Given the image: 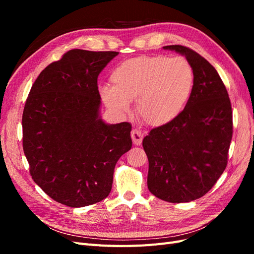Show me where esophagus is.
I'll use <instances>...</instances> for the list:
<instances>
[{
    "label": "esophagus",
    "mask_w": 254,
    "mask_h": 254,
    "mask_svg": "<svg viewBox=\"0 0 254 254\" xmlns=\"http://www.w3.org/2000/svg\"><path fill=\"white\" fill-rule=\"evenodd\" d=\"M131 139L134 145H141L143 140V133L137 129H133L131 131Z\"/></svg>",
    "instance_id": "obj_1"
}]
</instances>
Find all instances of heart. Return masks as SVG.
Segmentation results:
<instances>
[{"label": "heart", "instance_id": "obj_1", "mask_svg": "<svg viewBox=\"0 0 254 254\" xmlns=\"http://www.w3.org/2000/svg\"><path fill=\"white\" fill-rule=\"evenodd\" d=\"M194 71L186 58L141 56L123 61L110 75L113 86L103 84L99 95L113 113L124 114L135 101L139 118L163 126L179 117L194 87Z\"/></svg>", "mask_w": 254, "mask_h": 254}]
</instances>
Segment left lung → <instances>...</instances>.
I'll use <instances>...</instances> for the list:
<instances>
[{
	"mask_svg": "<svg viewBox=\"0 0 254 254\" xmlns=\"http://www.w3.org/2000/svg\"><path fill=\"white\" fill-rule=\"evenodd\" d=\"M187 58L194 87L186 108L143 140L148 158L147 187L167 202H190L209 191L224 173L232 139V108L215 67L195 51L167 45Z\"/></svg>",
	"mask_w": 254,
	"mask_h": 254,
	"instance_id": "obj_1",
	"label": "left lung"
}]
</instances>
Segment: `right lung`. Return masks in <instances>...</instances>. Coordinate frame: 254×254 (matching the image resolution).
<instances>
[{"label":"right lung","instance_id":"1","mask_svg":"<svg viewBox=\"0 0 254 254\" xmlns=\"http://www.w3.org/2000/svg\"><path fill=\"white\" fill-rule=\"evenodd\" d=\"M119 52L71 50L38 76L22 117L23 150L34 181L71 207L109 195L115 164L132 146L131 125L102 118L97 77Z\"/></svg>","mask_w":254,"mask_h":254}]
</instances>
